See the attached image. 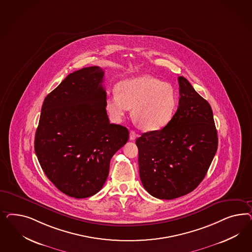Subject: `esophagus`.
<instances>
[{"label":"esophagus","mask_w":252,"mask_h":252,"mask_svg":"<svg viewBox=\"0 0 252 252\" xmlns=\"http://www.w3.org/2000/svg\"><path fill=\"white\" fill-rule=\"evenodd\" d=\"M137 137V134L135 132V131H133V130H131L129 132V138L130 140H135L136 139V137Z\"/></svg>","instance_id":"esophagus-1"}]
</instances>
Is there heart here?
<instances>
[{"mask_svg":"<svg viewBox=\"0 0 252 252\" xmlns=\"http://www.w3.org/2000/svg\"><path fill=\"white\" fill-rule=\"evenodd\" d=\"M177 95L174 87L148 75L123 80L116 92L105 101L107 112L115 122L122 121L132 108V117L147 131L161 129L176 112Z\"/></svg>","mask_w":252,"mask_h":252,"instance_id":"heart-1","label":"heart"}]
</instances>
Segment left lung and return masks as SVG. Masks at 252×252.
<instances>
[{"instance_id":"1","label":"left lung","mask_w":252,"mask_h":252,"mask_svg":"<svg viewBox=\"0 0 252 252\" xmlns=\"http://www.w3.org/2000/svg\"><path fill=\"white\" fill-rule=\"evenodd\" d=\"M179 102L163 128L136 140L144 189L160 199L189 194L203 180L218 147L212 107L184 76L178 77Z\"/></svg>"}]
</instances>
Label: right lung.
Listing matches in <instances>:
<instances>
[{
	"label": "right lung",
	"mask_w": 252,
	"mask_h": 252,
	"mask_svg": "<svg viewBox=\"0 0 252 252\" xmlns=\"http://www.w3.org/2000/svg\"><path fill=\"white\" fill-rule=\"evenodd\" d=\"M104 71L90 66L69 74L47 95L35 136V153L46 176L76 198L99 192L110 160L129 137L107 115Z\"/></svg>",
	"instance_id": "right-lung-1"
}]
</instances>
